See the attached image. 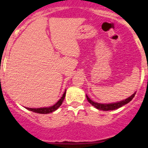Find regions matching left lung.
I'll use <instances>...</instances> for the list:
<instances>
[{
  "label": "left lung",
  "instance_id": "left-lung-1",
  "mask_svg": "<svg viewBox=\"0 0 148 148\" xmlns=\"http://www.w3.org/2000/svg\"><path fill=\"white\" fill-rule=\"evenodd\" d=\"M135 93H133L131 96H130L129 98H127L125 100H123L121 101H119V102H116V103H113V104H100V103H96L94 102L93 101L90 100V98L86 95L87 96V99L88 101L89 102L90 104H92V106H94L95 108H97L99 110H104V111H108V110H113L118 109V108H121L122 106L125 105L127 103H129L132 99H133V97L135 96Z\"/></svg>",
  "mask_w": 148,
  "mask_h": 148
}]
</instances>
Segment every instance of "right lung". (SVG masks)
Wrapping results in <instances>:
<instances>
[{"mask_svg": "<svg viewBox=\"0 0 148 148\" xmlns=\"http://www.w3.org/2000/svg\"><path fill=\"white\" fill-rule=\"evenodd\" d=\"M65 95H66V90H65L64 93L63 94L62 97L61 98V99H60L58 102L55 104V105L52 106V107H50V108H27V109L30 111H32V112H35V113H41V114H47V113H52V112H53V111L56 110L58 109L60 106L61 105V104L63 103V101H64V99L65 98Z\"/></svg>", "mask_w": 148, "mask_h": 148, "instance_id": "1", "label": "right lung"}]
</instances>
